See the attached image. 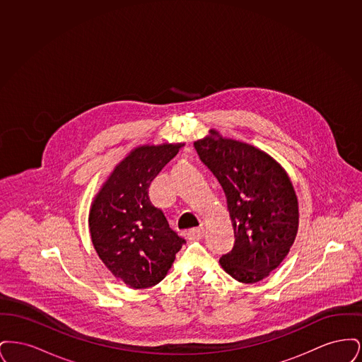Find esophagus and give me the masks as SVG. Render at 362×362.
Returning a JSON list of instances; mask_svg holds the SVG:
<instances>
[{
  "label": "esophagus",
  "instance_id": "1",
  "mask_svg": "<svg viewBox=\"0 0 362 362\" xmlns=\"http://www.w3.org/2000/svg\"><path fill=\"white\" fill-rule=\"evenodd\" d=\"M189 239H202L205 236V228H192L187 232Z\"/></svg>",
  "mask_w": 362,
  "mask_h": 362
}]
</instances>
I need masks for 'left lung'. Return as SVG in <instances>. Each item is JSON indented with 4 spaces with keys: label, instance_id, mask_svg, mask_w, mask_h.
Here are the masks:
<instances>
[{
    "label": "left lung",
    "instance_id": "8db88e82",
    "mask_svg": "<svg viewBox=\"0 0 362 362\" xmlns=\"http://www.w3.org/2000/svg\"><path fill=\"white\" fill-rule=\"evenodd\" d=\"M194 146L223 186L235 232L220 264L239 282H259L288 255L298 230L292 180L272 156L214 129Z\"/></svg>",
    "mask_w": 362,
    "mask_h": 362
}]
</instances>
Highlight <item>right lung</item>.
Listing matches in <instances>:
<instances>
[{
    "instance_id": "add662e5",
    "label": "right lung",
    "mask_w": 362,
    "mask_h": 362,
    "mask_svg": "<svg viewBox=\"0 0 362 362\" xmlns=\"http://www.w3.org/2000/svg\"><path fill=\"white\" fill-rule=\"evenodd\" d=\"M185 144L141 145L115 165L89 209L92 244L112 276L133 289L158 284L185 239L149 198V186Z\"/></svg>"
}]
</instances>
